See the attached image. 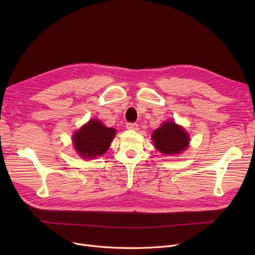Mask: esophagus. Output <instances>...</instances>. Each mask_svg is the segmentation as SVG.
<instances>
[{
    "label": "esophagus",
    "instance_id": "esophagus-1",
    "mask_svg": "<svg viewBox=\"0 0 255 255\" xmlns=\"http://www.w3.org/2000/svg\"><path fill=\"white\" fill-rule=\"evenodd\" d=\"M127 128L128 129H138V125L137 123H132V122H128L127 123Z\"/></svg>",
    "mask_w": 255,
    "mask_h": 255
}]
</instances>
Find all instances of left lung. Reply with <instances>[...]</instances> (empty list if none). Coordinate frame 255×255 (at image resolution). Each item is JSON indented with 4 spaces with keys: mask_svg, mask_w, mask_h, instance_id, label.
<instances>
[{
    "mask_svg": "<svg viewBox=\"0 0 255 255\" xmlns=\"http://www.w3.org/2000/svg\"><path fill=\"white\" fill-rule=\"evenodd\" d=\"M155 148L165 155H176L187 149L190 138L183 127L172 120L164 122L152 134Z\"/></svg>",
    "mask_w": 255,
    "mask_h": 255,
    "instance_id": "1",
    "label": "left lung"
}]
</instances>
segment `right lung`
<instances>
[{
  "mask_svg": "<svg viewBox=\"0 0 255 255\" xmlns=\"http://www.w3.org/2000/svg\"><path fill=\"white\" fill-rule=\"evenodd\" d=\"M115 135V128H106L100 120L91 119L73 134L72 141L79 155L89 159L104 154Z\"/></svg>",
  "mask_w": 255,
  "mask_h": 255,
  "instance_id": "right-lung-1",
  "label": "right lung"
}]
</instances>
